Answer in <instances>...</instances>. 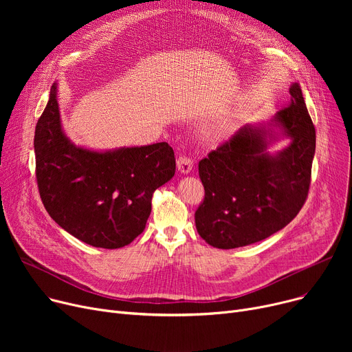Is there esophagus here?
Instances as JSON below:
<instances>
[{
    "label": "esophagus",
    "mask_w": 352,
    "mask_h": 352,
    "mask_svg": "<svg viewBox=\"0 0 352 352\" xmlns=\"http://www.w3.org/2000/svg\"><path fill=\"white\" fill-rule=\"evenodd\" d=\"M177 168H178V171L181 174L191 173V170H192V160H190L188 157H184V155L178 157V160H177Z\"/></svg>",
    "instance_id": "1"
}]
</instances>
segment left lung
I'll return each mask as SVG.
<instances>
[{
	"mask_svg": "<svg viewBox=\"0 0 352 352\" xmlns=\"http://www.w3.org/2000/svg\"><path fill=\"white\" fill-rule=\"evenodd\" d=\"M289 105L267 124H247L198 164L206 190L195 227L215 248L245 247L288 226L302 208L316 154V128L297 82ZM281 136L292 142L270 155Z\"/></svg>",
	"mask_w": 352,
	"mask_h": 352,
	"instance_id": "8db88e82",
	"label": "left lung"
}]
</instances>
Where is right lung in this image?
<instances>
[{"mask_svg":"<svg viewBox=\"0 0 352 352\" xmlns=\"http://www.w3.org/2000/svg\"><path fill=\"white\" fill-rule=\"evenodd\" d=\"M54 82L35 126V175L50 217L82 243L116 250L144 231L157 188L175 174L166 142L92 151L64 134Z\"/></svg>","mask_w":352,"mask_h":352,"instance_id":"obj_1","label":"right lung"}]
</instances>
